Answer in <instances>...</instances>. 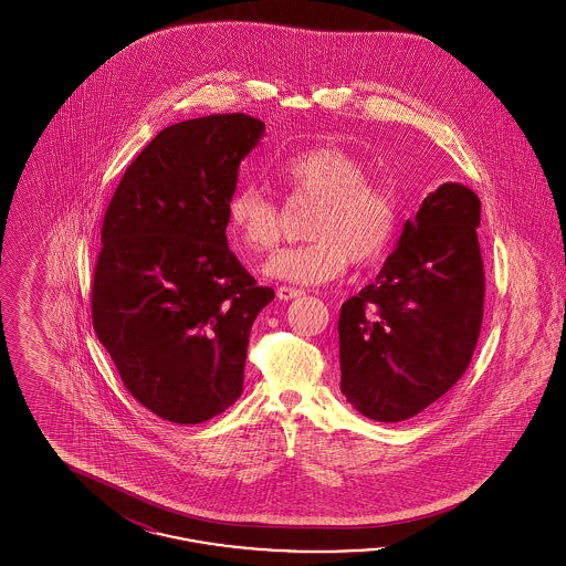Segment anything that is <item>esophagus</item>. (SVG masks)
I'll list each match as a JSON object with an SVG mask.
<instances>
[{"label":"esophagus","mask_w":566,"mask_h":566,"mask_svg":"<svg viewBox=\"0 0 566 566\" xmlns=\"http://www.w3.org/2000/svg\"><path fill=\"white\" fill-rule=\"evenodd\" d=\"M275 295H277L280 301H291V298H296V296L303 295V291L293 289V286H280V289L275 291Z\"/></svg>","instance_id":"obj_1"}]
</instances>
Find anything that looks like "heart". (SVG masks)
Here are the masks:
<instances>
[{"mask_svg": "<svg viewBox=\"0 0 566 566\" xmlns=\"http://www.w3.org/2000/svg\"><path fill=\"white\" fill-rule=\"evenodd\" d=\"M277 178L295 201L316 203L307 220V240L284 248L265 263V275L298 286L339 277L352 265H369L388 250L399 229L395 192L367 180L365 165L350 153L318 146L277 163ZM280 206L254 185L227 201V224L248 252H268L280 240Z\"/></svg>", "mask_w": 566, "mask_h": 566, "instance_id": "b5f03b06", "label": "heart"}]
</instances>
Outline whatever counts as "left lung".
<instances>
[{
	"mask_svg": "<svg viewBox=\"0 0 566 566\" xmlns=\"http://www.w3.org/2000/svg\"><path fill=\"white\" fill-rule=\"evenodd\" d=\"M480 197L458 182L429 192L376 282L342 305V392L377 422H401L467 371L484 318Z\"/></svg>",
	"mask_w": 566,
	"mask_h": 566,
	"instance_id": "obj_1",
	"label": "left lung"
}]
</instances>
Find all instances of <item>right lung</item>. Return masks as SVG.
Masks as SVG:
<instances>
[{"label":"right lung","mask_w":566,"mask_h":566,"mask_svg":"<svg viewBox=\"0 0 566 566\" xmlns=\"http://www.w3.org/2000/svg\"><path fill=\"white\" fill-rule=\"evenodd\" d=\"M265 135L248 114L165 127L109 201L93 326L125 388L163 420L199 424L238 401L250 328L273 301L227 243L238 169Z\"/></svg>","instance_id":"right-lung-1"}]
</instances>
